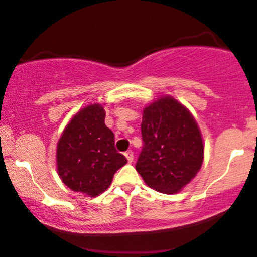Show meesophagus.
I'll use <instances>...</instances> for the list:
<instances>
[{
    "mask_svg": "<svg viewBox=\"0 0 257 257\" xmlns=\"http://www.w3.org/2000/svg\"><path fill=\"white\" fill-rule=\"evenodd\" d=\"M124 156L126 157V159H128V162H133V159H134L133 152H132V151H126L125 153H124Z\"/></svg>",
    "mask_w": 257,
    "mask_h": 257,
    "instance_id": "1",
    "label": "esophagus"
}]
</instances>
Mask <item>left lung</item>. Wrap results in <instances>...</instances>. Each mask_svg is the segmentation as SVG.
<instances>
[{"label":"left lung","instance_id":"obj_1","mask_svg":"<svg viewBox=\"0 0 257 257\" xmlns=\"http://www.w3.org/2000/svg\"><path fill=\"white\" fill-rule=\"evenodd\" d=\"M143 148L136 169L151 188L173 195L195 178L203 162V142L188 110L171 96L143 110Z\"/></svg>","mask_w":257,"mask_h":257}]
</instances>
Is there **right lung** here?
Segmentation results:
<instances>
[{
  "instance_id": "add662e5",
  "label": "right lung",
  "mask_w": 257,
  "mask_h": 257,
  "mask_svg": "<svg viewBox=\"0 0 257 257\" xmlns=\"http://www.w3.org/2000/svg\"><path fill=\"white\" fill-rule=\"evenodd\" d=\"M105 110L99 104L81 109L66 125L56 159L60 178L70 189L90 197L109 188L126 158L114 147V133L105 125Z\"/></svg>"
}]
</instances>
